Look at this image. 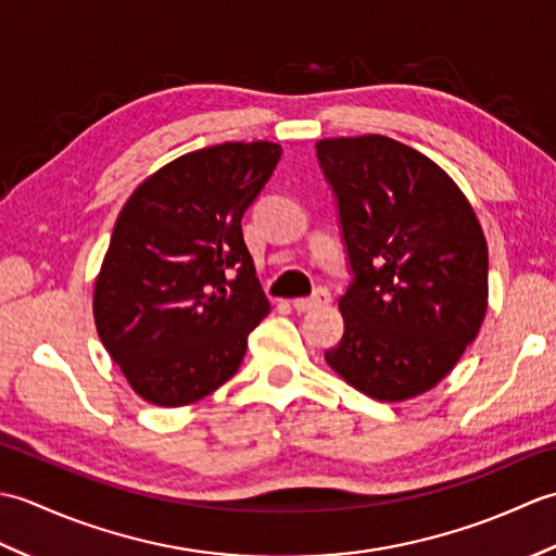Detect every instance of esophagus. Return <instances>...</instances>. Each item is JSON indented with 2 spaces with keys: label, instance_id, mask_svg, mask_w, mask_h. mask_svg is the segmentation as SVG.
Here are the masks:
<instances>
[{
  "label": "esophagus",
  "instance_id": "1",
  "mask_svg": "<svg viewBox=\"0 0 556 556\" xmlns=\"http://www.w3.org/2000/svg\"><path fill=\"white\" fill-rule=\"evenodd\" d=\"M329 301H332V296H329L327 289H317L311 299H296L293 301V308H296L299 313H311L315 308H323V305H327Z\"/></svg>",
  "mask_w": 556,
  "mask_h": 556
}]
</instances>
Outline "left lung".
<instances>
[{"label":"left lung","instance_id":"8db88e82","mask_svg":"<svg viewBox=\"0 0 556 556\" xmlns=\"http://www.w3.org/2000/svg\"><path fill=\"white\" fill-rule=\"evenodd\" d=\"M353 281L329 368L377 401L428 392L452 372L488 311V241L442 167L394 138H325Z\"/></svg>","mask_w":556,"mask_h":556}]
</instances>
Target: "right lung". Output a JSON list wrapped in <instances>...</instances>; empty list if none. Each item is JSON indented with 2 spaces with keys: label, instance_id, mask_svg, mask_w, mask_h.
Segmentation results:
<instances>
[{
  "label": "right lung",
  "instance_id": "obj_1",
  "mask_svg": "<svg viewBox=\"0 0 556 556\" xmlns=\"http://www.w3.org/2000/svg\"><path fill=\"white\" fill-rule=\"evenodd\" d=\"M279 157L269 140L188 152L148 176L116 217L92 315L150 404H193L231 380L269 313L241 217Z\"/></svg>",
  "mask_w": 556,
  "mask_h": 556
}]
</instances>
